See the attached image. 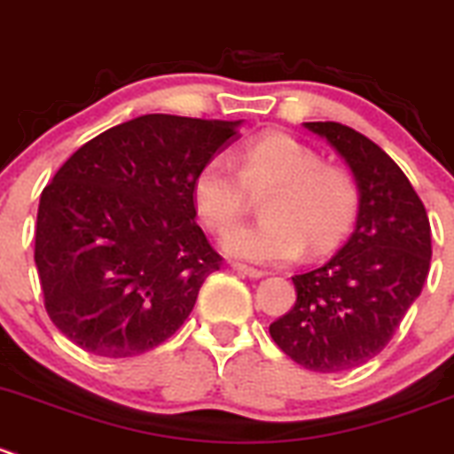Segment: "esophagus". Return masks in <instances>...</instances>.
<instances>
[{
    "mask_svg": "<svg viewBox=\"0 0 454 454\" xmlns=\"http://www.w3.org/2000/svg\"><path fill=\"white\" fill-rule=\"evenodd\" d=\"M233 269H236L238 273H242V276H249V278H262L264 271L262 269H255V267H249V264H242V262H233L231 264Z\"/></svg>",
    "mask_w": 454,
    "mask_h": 454,
    "instance_id": "1",
    "label": "esophagus"
}]
</instances>
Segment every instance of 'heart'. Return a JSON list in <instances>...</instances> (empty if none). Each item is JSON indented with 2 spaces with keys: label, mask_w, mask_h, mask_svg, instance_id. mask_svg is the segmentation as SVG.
Listing matches in <instances>:
<instances>
[{
  "label": "heart",
  "mask_w": 454,
  "mask_h": 454,
  "mask_svg": "<svg viewBox=\"0 0 454 454\" xmlns=\"http://www.w3.org/2000/svg\"><path fill=\"white\" fill-rule=\"evenodd\" d=\"M236 164L225 154L205 160L192 181L196 214L209 231H225L244 215L251 195L267 193L265 221L229 230L223 249L251 262H285L338 245L360 209V187L347 168L291 134L269 132L240 147Z\"/></svg>",
  "instance_id": "heart-1"
}]
</instances>
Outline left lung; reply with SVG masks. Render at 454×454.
I'll use <instances>...</instances> for the list:
<instances>
[{
    "label": "left lung",
    "mask_w": 454,
    "mask_h": 454,
    "mask_svg": "<svg viewBox=\"0 0 454 454\" xmlns=\"http://www.w3.org/2000/svg\"><path fill=\"white\" fill-rule=\"evenodd\" d=\"M304 128L325 137L360 187L357 225L326 264L294 276L295 304L271 326L300 366L340 373L384 351L430 269V223L399 165L364 134L335 121Z\"/></svg>",
    "instance_id": "obj_1"
}]
</instances>
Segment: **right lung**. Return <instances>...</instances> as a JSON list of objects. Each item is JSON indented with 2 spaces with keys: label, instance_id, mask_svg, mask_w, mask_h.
<instances>
[{
  "label": "right lung",
  "instance_id": "right-lung-1",
  "mask_svg": "<svg viewBox=\"0 0 454 454\" xmlns=\"http://www.w3.org/2000/svg\"><path fill=\"white\" fill-rule=\"evenodd\" d=\"M240 121L145 114L94 137L42 192L35 264L52 325L98 357L172 338L223 264L192 181Z\"/></svg>",
  "mask_w": 454,
  "mask_h": 454
}]
</instances>
